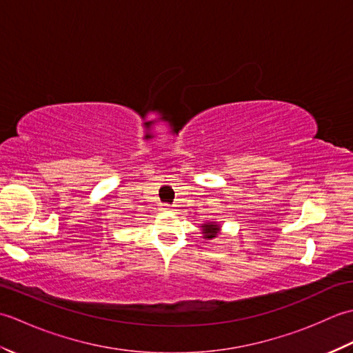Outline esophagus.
<instances>
[{"label":"esophagus","mask_w":353,"mask_h":353,"mask_svg":"<svg viewBox=\"0 0 353 353\" xmlns=\"http://www.w3.org/2000/svg\"><path fill=\"white\" fill-rule=\"evenodd\" d=\"M163 209H168V211H170V209H172V206L171 205H163Z\"/></svg>","instance_id":"34e87169"}]
</instances>
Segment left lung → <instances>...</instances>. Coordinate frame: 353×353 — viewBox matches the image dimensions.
I'll return each instance as SVG.
<instances>
[{
	"label": "left lung",
	"mask_w": 353,
	"mask_h": 353,
	"mask_svg": "<svg viewBox=\"0 0 353 353\" xmlns=\"http://www.w3.org/2000/svg\"><path fill=\"white\" fill-rule=\"evenodd\" d=\"M205 228H206V234H208L206 238H214L216 230H219V228L214 226V224H205Z\"/></svg>",
	"instance_id": "1"
}]
</instances>
